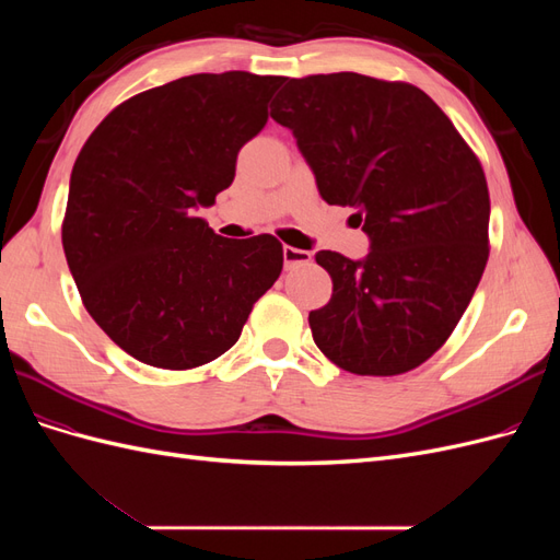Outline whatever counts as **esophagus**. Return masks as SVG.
Returning <instances> with one entry per match:
<instances>
[{
	"label": "esophagus",
	"instance_id": "obj_1",
	"mask_svg": "<svg viewBox=\"0 0 560 560\" xmlns=\"http://www.w3.org/2000/svg\"><path fill=\"white\" fill-rule=\"evenodd\" d=\"M282 259H284V268L303 266V264L311 261V252L296 249V247H282Z\"/></svg>",
	"mask_w": 560,
	"mask_h": 560
}]
</instances>
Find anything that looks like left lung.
I'll use <instances>...</instances> for the list:
<instances>
[{"instance_id": "1", "label": "left lung", "mask_w": 560, "mask_h": 560, "mask_svg": "<svg viewBox=\"0 0 560 560\" xmlns=\"http://www.w3.org/2000/svg\"><path fill=\"white\" fill-rule=\"evenodd\" d=\"M270 116L296 138L317 191L354 208L369 254L319 249L334 282L315 346L358 376L406 374L446 343L488 261L483 167L434 100L404 81L290 79Z\"/></svg>"}]
</instances>
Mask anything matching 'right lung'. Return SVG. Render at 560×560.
<instances>
[{"instance_id": "1", "label": "right lung", "mask_w": 560, "mask_h": 560, "mask_svg": "<svg viewBox=\"0 0 560 560\" xmlns=\"http://www.w3.org/2000/svg\"><path fill=\"white\" fill-rule=\"evenodd\" d=\"M282 81L182 77L112 109L81 147L65 257L83 306L130 358L171 371L217 360L278 280V238H222L196 210L229 189Z\"/></svg>"}]
</instances>
